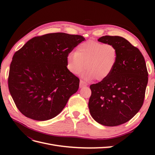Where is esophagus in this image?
<instances>
[{"mask_svg": "<svg viewBox=\"0 0 155 155\" xmlns=\"http://www.w3.org/2000/svg\"><path fill=\"white\" fill-rule=\"evenodd\" d=\"M85 81L81 80V85H85Z\"/></svg>", "mask_w": 155, "mask_h": 155, "instance_id": "obj_1", "label": "esophagus"}]
</instances>
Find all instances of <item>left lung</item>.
I'll list each match as a JSON object with an SVG mask.
<instances>
[{
	"instance_id": "1",
	"label": "left lung",
	"mask_w": 155,
	"mask_h": 155,
	"mask_svg": "<svg viewBox=\"0 0 155 155\" xmlns=\"http://www.w3.org/2000/svg\"><path fill=\"white\" fill-rule=\"evenodd\" d=\"M84 40L81 35L53 33L34 37L16 51L8 87L22 114L46 121L63 110L79 85V78L67 67V57Z\"/></svg>"
}]
</instances>
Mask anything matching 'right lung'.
I'll return each mask as SVG.
<instances>
[{
	"instance_id": "right-lung-1",
	"label": "right lung",
	"mask_w": 155,
	"mask_h": 155,
	"mask_svg": "<svg viewBox=\"0 0 155 155\" xmlns=\"http://www.w3.org/2000/svg\"><path fill=\"white\" fill-rule=\"evenodd\" d=\"M112 46L116 59L109 74L93 84L88 108L92 118L103 125L126 123L143 105L148 74L140 50L120 36H104L97 40Z\"/></svg>"
}]
</instances>
